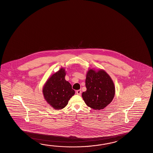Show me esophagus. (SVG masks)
I'll return each mask as SVG.
<instances>
[{"label": "esophagus", "instance_id": "1", "mask_svg": "<svg viewBox=\"0 0 153 153\" xmlns=\"http://www.w3.org/2000/svg\"><path fill=\"white\" fill-rule=\"evenodd\" d=\"M76 94L79 95H81V89L77 90V91H76Z\"/></svg>", "mask_w": 153, "mask_h": 153}]
</instances>
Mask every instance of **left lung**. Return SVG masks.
<instances>
[{"instance_id": "left-lung-1", "label": "left lung", "mask_w": 153, "mask_h": 153, "mask_svg": "<svg viewBox=\"0 0 153 153\" xmlns=\"http://www.w3.org/2000/svg\"><path fill=\"white\" fill-rule=\"evenodd\" d=\"M87 91L82 93L86 105L95 110L104 109L112 102L115 94L114 82L104 70L89 69L85 78Z\"/></svg>"}]
</instances>
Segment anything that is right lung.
Returning <instances> with one entry per match:
<instances>
[{
    "label": "right lung",
    "instance_id": "add662e5",
    "mask_svg": "<svg viewBox=\"0 0 153 153\" xmlns=\"http://www.w3.org/2000/svg\"><path fill=\"white\" fill-rule=\"evenodd\" d=\"M65 70L61 68L49 77L42 90L44 99L56 110L64 108L68 100L75 94L71 85L65 80Z\"/></svg>",
    "mask_w": 153,
    "mask_h": 153
}]
</instances>
